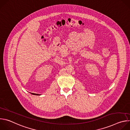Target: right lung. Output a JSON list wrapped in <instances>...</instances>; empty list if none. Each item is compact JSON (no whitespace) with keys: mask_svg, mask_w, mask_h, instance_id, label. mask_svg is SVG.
Returning a JSON list of instances; mask_svg holds the SVG:
<instances>
[{"mask_svg":"<svg viewBox=\"0 0 130 130\" xmlns=\"http://www.w3.org/2000/svg\"><path fill=\"white\" fill-rule=\"evenodd\" d=\"M30 93H31V94H32V95H38V96H39V95H41V94H34V93H32V92H30Z\"/></svg>","mask_w":130,"mask_h":130,"instance_id":"1","label":"right lung"}]
</instances>
